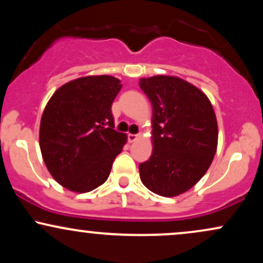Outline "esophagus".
I'll return each mask as SVG.
<instances>
[{
    "label": "esophagus",
    "mask_w": 263,
    "mask_h": 263,
    "mask_svg": "<svg viewBox=\"0 0 263 263\" xmlns=\"http://www.w3.org/2000/svg\"><path fill=\"white\" fill-rule=\"evenodd\" d=\"M141 137V135H134V134H129L128 135V141L129 142H136L138 138Z\"/></svg>",
    "instance_id": "esophagus-1"
}]
</instances>
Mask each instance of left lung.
I'll use <instances>...</instances> for the list:
<instances>
[{
    "instance_id": "obj_1",
    "label": "left lung",
    "mask_w": 263,
    "mask_h": 263,
    "mask_svg": "<svg viewBox=\"0 0 263 263\" xmlns=\"http://www.w3.org/2000/svg\"><path fill=\"white\" fill-rule=\"evenodd\" d=\"M152 104V155L138 165L151 192L171 198L183 194L209 170L218 148V121L208 96L171 75L141 78Z\"/></svg>"
}]
</instances>
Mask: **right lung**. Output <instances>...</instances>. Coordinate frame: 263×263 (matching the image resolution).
<instances>
[{"label":"right lung","mask_w":263,"mask_h":263,"mask_svg":"<svg viewBox=\"0 0 263 263\" xmlns=\"http://www.w3.org/2000/svg\"><path fill=\"white\" fill-rule=\"evenodd\" d=\"M122 84L90 75L53 93L41 119L39 147L48 171L70 192H91L106 182L127 136L115 131L111 105Z\"/></svg>","instance_id":"obj_1"}]
</instances>
